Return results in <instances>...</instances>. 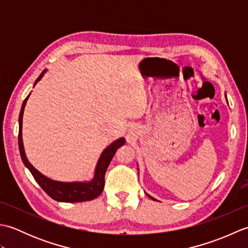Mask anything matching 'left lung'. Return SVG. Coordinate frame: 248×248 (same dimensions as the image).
Instances as JSON below:
<instances>
[{
    "label": "left lung",
    "instance_id": "8db88e82",
    "mask_svg": "<svg viewBox=\"0 0 248 248\" xmlns=\"http://www.w3.org/2000/svg\"><path fill=\"white\" fill-rule=\"evenodd\" d=\"M225 97H226V99H227V96H226V93H225ZM227 102H228V101H227ZM146 195H147V196H148L149 198H151L152 200H156L155 198H154V197H152V196H150V195H148V194H147V193H146Z\"/></svg>",
    "mask_w": 248,
    "mask_h": 248
}]
</instances>
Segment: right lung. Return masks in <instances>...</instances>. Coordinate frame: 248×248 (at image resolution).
Instances as JSON below:
<instances>
[{"mask_svg":"<svg viewBox=\"0 0 248 248\" xmlns=\"http://www.w3.org/2000/svg\"><path fill=\"white\" fill-rule=\"evenodd\" d=\"M46 70L41 72V75L37 78V80L34 83V86L36 85L38 81L41 80ZM31 94V93H30ZM30 94L24 99L22 103V108L20 110L19 115V135H18V144H19V150L20 155L22 159L23 164L25 167L29 168L31 175H33L36 182L39 184L40 187L49 195L51 198H53L56 202H87V200H92L97 198L100 194L102 193L104 187V176L105 171H107L108 167L109 165L110 161H112L115 152L117 151L120 146L124 145L125 140L124 138H120L118 140H114L112 144L108 146L107 148L103 150V152L100 155L99 160L97 162L96 168H94L93 178L91 181H84V182H61L55 181L52 179L46 177L40 171H38L36 168L29 162L28 157H26L23 140H22V118H23V112L26 101L30 97Z\"/></svg>","mask_w":248,"mask_h":248,"instance_id":"1","label":"right lung"}]
</instances>
